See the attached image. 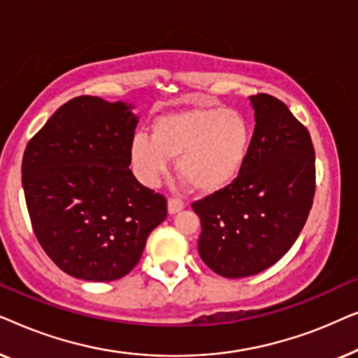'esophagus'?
<instances>
[{
  "label": "esophagus",
  "mask_w": 358,
  "mask_h": 358,
  "mask_svg": "<svg viewBox=\"0 0 358 358\" xmlns=\"http://www.w3.org/2000/svg\"><path fill=\"white\" fill-rule=\"evenodd\" d=\"M184 208H185V203L182 202V200H179V199H169L168 200V212H169V215L179 213L180 210H184Z\"/></svg>",
  "instance_id": "obj_1"
}]
</instances>
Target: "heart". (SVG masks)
Returning a JSON list of instances; mask_svg holds the SVG:
<instances>
[{"mask_svg": "<svg viewBox=\"0 0 358 358\" xmlns=\"http://www.w3.org/2000/svg\"><path fill=\"white\" fill-rule=\"evenodd\" d=\"M251 124L236 109L220 106L187 107L156 117L151 136L136 134L130 159L141 182L159 184L169 159L202 194L228 187L241 174L251 150Z\"/></svg>", "mask_w": 358, "mask_h": 358, "instance_id": "1", "label": "heart"}]
</instances>
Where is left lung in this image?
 Instances as JSON below:
<instances>
[{"mask_svg":"<svg viewBox=\"0 0 358 358\" xmlns=\"http://www.w3.org/2000/svg\"><path fill=\"white\" fill-rule=\"evenodd\" d=\"M256 127L241 174L192 205L202 233V261L227 278L256 275L296 241L315 197L310 131L282 101L249 97Z\"/></svg>","mask_w":358,"mask_h":358,"instance_id":"8db88e82","label":"left lung"}]
</instances>
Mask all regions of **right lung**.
I'll return each instance as SVG.
<instances>
[{"label": "right lung", "mask_w": 358, "mask_h": 358, "mask_svg": "<svg viewBox=\"0 0 358 358\" xmlns=\"http://www.w3.org/2000/svg\"><path fill=\"white\" fill-rule=\"evenodd\" d=\"M134 107L75 97L24 151L22 187L34 233L48 257L81 280L127 275L168 215L163 195L129 169L140 119Z\"/></svg>", "instance_id": "obj_1"}]
</instances>
